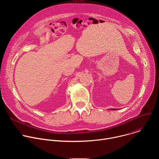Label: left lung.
Segmentation results:
<instances>
[{"label": "left lung", "instance_id": "left-lung-1", "mask_svg": "<svg viewBox=\"0 0 159 159\" xmlns=\"http://www.w3.org/2000/svg\"><path fill=\"white\" fill-rule=\"evenodd\" d=\"M111 109V110H117L118 109Z\"/></svg>", "mask_w": 159, "mask_h": 159}]
</instances>
